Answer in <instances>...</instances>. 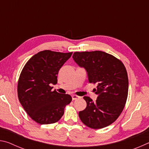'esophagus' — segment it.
Here are the masks:
<instances>
[{"instance_id":"esophagus-1","label":"esophagus","mask_w":149,"mask_h":149,"mask_svg":"<svg viewBox=\"0 0 149 149\" xmlns=\"http://www.w3.org/2000/svg\"><path fill=\"white\" fill-rule=\"evenodd\" d=\"M72 97V100H76L77 99H79V98H80V97H79V96H77L76 95H73Z\"/></svg>"}]
</instances>
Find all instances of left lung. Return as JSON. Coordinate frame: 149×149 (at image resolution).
Here are the masks:
<instances>
[{
	"label": "left lung",
	"instance_id": "left-lung-1",
	"mask_svg": "<svg viewBox=\"0 0 149 149\" xmlns=\"http://www.w3.org/2000/svg\"><path fill=\"white\" fill-rule=\"evenodd\" d=\"M74 61L86 70L90 84H96V102L84 97L85 109L79 112V118L87 127L101 129L118 119L125 107L128 95V77L124 64L105 52H75Z\"/></svg>",
	"mask_w": 149,
	"mask_h": 149
}]
</instances>
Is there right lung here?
<instances>
[{
	"label": "right lung",
	"mask_w": 149,
	"mask_h": 149,
	"mask_svg": "<svg viewBox=\"0 0 149 149\" xmlns=\"http://www.w3.org/2000/svg\"><path fill=\"white\" fill-rule=\"evenodd\" d=\"M71 52L50 50L35 54L25 64L17 82V97L27 114L40 124L57 122L64 115L65 106L72 98L68 94L52 91L57 75Z\"/></svg>",
	"instance_id": "add662e5"
}]
</instances>
